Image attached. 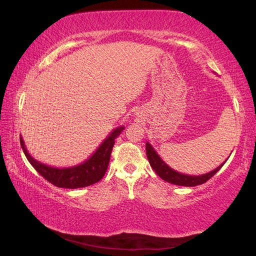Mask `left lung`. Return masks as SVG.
<instances>
[{
	"label": "left lung",
	"instance_id": "obj_1",
	"mask_svg": "<svg viewBox=\"0 0 256 256\" xmlns=\"http://www.w3.org/2000/svg\"><path fill=\"white\" fill-rule=\"evenodd\" d=\"M146 157H148L150 166L156 172V174H157L160 178H162L164 182H168V183L170 184H175L180 186H196V185H201L203 183H206V180H209L211 177L224 166V162H226L228 159L227 158L224 160V162L220 164L219 167H216V170L206 172V174L198 175V176L186 175V174H182L180 172H176L168 166V164L159 157L157 151L154 149V146H151L149 142H146Z\"/></svg>",
	"mask_w": 256,
	"mask_h": 256
}]
</instances>
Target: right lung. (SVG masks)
<instances>
[{
    "label": "right lung",
    "instance_id": "right-lung-1",
    "mask_svg": "<svg viewBox=\"0 0 256 256\" xmlns=\"http://www.w3.org/2000/svg\"><path fill=\"white\" fill-rule=\"evenodd\" d=\"M123 130L124 126H118L112 130L110 136L102 142L97 150L88 159H86L84 162L79 164H76V166L66 168L52 167L48 164L40 162L32 157L26 148L24 138H21V136L20 144L28 162L50 183L58 186V188H79L92 185L102 178L107 170L108 164H110L112 146L115 144V138L120 136Z\"/></svg>",
    "mask_w": 256,
    "mask_h": 256
}]
</instances>
